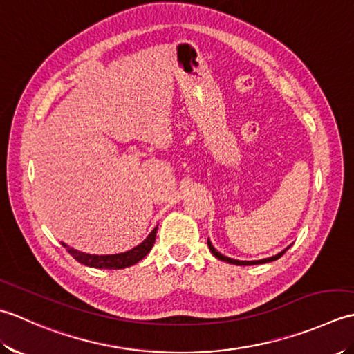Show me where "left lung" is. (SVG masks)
I'll list each match as a JSON object with an SVG mask.
<instances>
[{
  "instance_id": "left-lung-1",
  "label": "left lung",
  "mask_w": 354,
  "mask_h": 354,
  "mask_svg": "<svg viewBox=\"0 0 354 354\" xmlns=\"http://www.w3.org/2000/svg\"><path fill=\"white\" fill-rule=\"evenodd\" d=\"M208 248L209 251H212V254L214 255L216 259H219L222 261H227V263H231V265H237V266H251V265H263V263H269V261H274V260H278L281 257V255L289 250V246L286 248V250H283L281 252H278L277 255H272V257H268V259H261V260H254V261H243V260H234V259H230L227 257V255H222L219 251L216 250V248L212 245V242H209L208 239Z\"/></svg>"
}]
</instances>
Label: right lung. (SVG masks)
I'll use <instances>...</instances> for the list:
<instances>
[{"label": "right lung", "instance_id": "1", "mask_svg": "<svg viewBox=\"0 0 354 354\" xmlns=\"http://www.w3.org/2000/svg\"><path fill=\"white\" fill-rule=\"evenodd\" d=\"M156 228L152 230V232L142 240V242L132 248L131 251L126 252H120V254H109V255H95V254H86L74 250V248H70L68 245H64V248H66V251L70 252V255H73V259H76L79 263L89 268H97V269H124L129 268L135 263H138L140 260H142L149 254V251L152 250V246L155 243V237H156Z\"/></svg>", "mask_w": 354, "mask_h": 354}]
</instances>
